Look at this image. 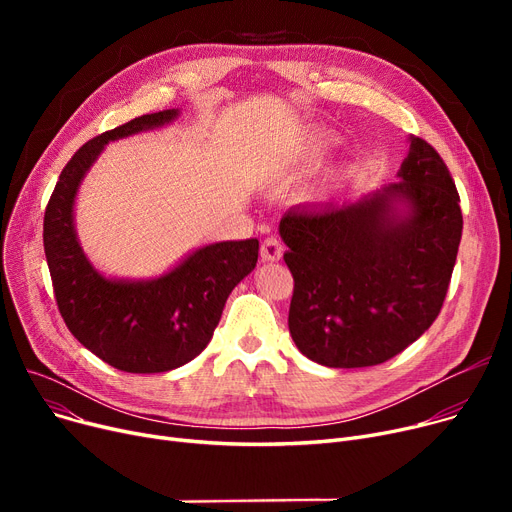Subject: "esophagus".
Listing matches in <instances>:
<instances>
[{
	"label": "esophagus",
	"instance_id": "1",
	"mask_svg": "<svg viewBox=\"0 0 512 512\" xmlns=\"http://www.w3.org/2000/svg\"><path fill=\"white\" fill-rule=\"evenodd\" d=\"M259 253H261L263 261H280V257L284 255V245L280 242V238L270 236V238L263 240Z\"/></svg>",
	"mask_w": 512,
	"mask_h": 512
}]
</instances>
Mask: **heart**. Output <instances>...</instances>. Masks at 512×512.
Returning <instances> with one entry per match:
<instances>
[{
	"mask_svg": "<svg viewBox=\"0 0 512 512\" xmlns=\"http://www.w3.org/2000/svg\"><path fill=\"white\" fill-rule=\"evenodd\" d=\"M332 149V143L326 141V139H307L303 141L297 149H294L288 157H286V170L292 172V174H299V172H307L315 166H319L321 161H324L328 157ZM336 180H324L319 182L315 186H311L309 191H305V199L307 201H321L326 199L332 191Z\"/></svg>",
	"mask_w": 512,
	"mask_h": 512,
	"instance_id": "1",
	"label": "heart"
}]
</instances>
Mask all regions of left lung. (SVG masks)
<instances>
[{
  "label": "left lung",
  "mask_w": 512,
  "mask_h": 512,
  "mask_svg": "<svg viewBox=\"0 0 512 512\" xmlns=\"http://www.w3.org/2000/svg\"><path fill=\"white\" fill-rule=\"evenodd\" d=\"M459 193L438 151L409 137L396 182L280 220L294 278L288 328L326 367L380 365L438 317L459 253Z\"/></svg>",
  "instance_id": "obj_1"
}]
</instances>
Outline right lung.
<instances>
[{
    "mask_svg": "<svg viewBox=\"0 0 512 512\" xmlns=\"http://www.w3.org/2000/svg\"><path fill=\"white\" fill-rule=\"evenodd\" d=\"M180 110L134 118L80 147L45 209L43 247L68 330L101 361L128 373H161L193 361L220 324L234 286L257 265L259 240H220L151 278L105 276L80 245L74 205L105 145L168 126Z\"/></svg>",
    "mask_w": 512,
    "mask_h": 512,
    "instance_id": "add662e5",
    "label": "right lung"
}]
</instances>
